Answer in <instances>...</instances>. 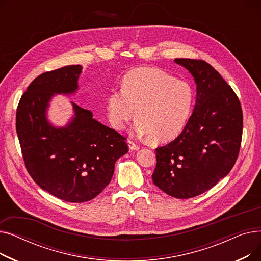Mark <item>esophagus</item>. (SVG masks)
<instances>
[{
    "label": "esophagus",
    "mask_w": 261,
    "mask_h": 261,
    "mask_svg": "<svg viewBox=\"0 0 261 261\" xmlns=\"http://www.w3.org/2000/svg\"><path fill=\"white\" fill-rule=\"evenodd\" d=\"M127 143H128V145H129V149H130V150H139V149H140V146H139L138 144H136L135 142L131 141V140H128Z\"/></svg>",
    "instance_id": "obj_1"
}]
</instances>
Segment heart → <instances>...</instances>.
Returning a JSON list of instances; mask_svg holds the SVG:
<instances>
[{
    "label": "heart",
    "instance_id": "obj_1",
    "mask_svg": "<svg viewBox=\"0 0 261 261\" xmlns=\"http://www.w3.org/2000/svg\"><path fill=\"white\" fill-rule=\"evenodd\" d=\"M194 103V90L155 67H138L122 78L121 90L107 96V111L113 128L120 130L135 117L133 132L156 143L175 139L184 129Z\"/></svg>",
    "mask_w": 261,
    "mask_h": 261
}]
</instances>
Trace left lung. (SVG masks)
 I'll return each instance as SVG.
<instances>
[{
  "label": "left lung",
  "mask_w": 261,
  "mask_h": 261,
  "mask_svg": "<svg viewBox=\"0 0 261 261\" xmlns=\"http://www.w3.org/2000/svg\"><path fill=\"white\" fill-rule=\"evenodd\" d=\"M194 76V112L175 140L155 149L153 183L176 199H189L214 187L237 161L243 115L238 96L215 68L201 59H174Z\"/></svg>",
  "instance_id": "left-lung-1"
}]
</instances>
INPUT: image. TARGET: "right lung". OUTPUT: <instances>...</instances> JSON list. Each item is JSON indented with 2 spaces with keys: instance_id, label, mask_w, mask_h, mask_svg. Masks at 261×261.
<instances>
[{
  "instance_id": "obj_1",
  "label": "right lung",
  "mask_w": 261,
  "mask_h": 261,
  "mask_svg": "<svg viewBox=\"0 0 261 261\" xmlns=\"http://www.w3.org/2000/svg\"><path fill=\"white\" fill-rule=\"evenodd\" d=\"M81 68L67 65L39 75L22 95L16 115L30 175L54 197L72 203L98 196L111 182L115 162L129 150L126 138L74 102L75 117L66 127L55 128L46 120L51 96L74 93Z\"/></svg>"
}]
</instances>
